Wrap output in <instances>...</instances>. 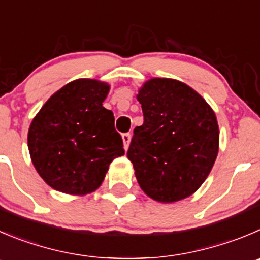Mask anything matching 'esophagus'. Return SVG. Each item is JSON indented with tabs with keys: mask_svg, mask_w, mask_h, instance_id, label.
<instances>
[{
	"mask_svg": "<svg viewBox=\"0 0 260 260\" xmlns=\"http://www.w3.org/2000/svg\"><path fill=\"white\" fill-rule=\"evenodd\" d=\"M130 139H132V135L128 134V133H125V134H122L123 148H125V150H127V148H128V144H130Z\"/></svg>",
	"mask_w": 260,
	"mask_h": 260,
	"instance_id": "1",
	"label": "esophagus"
}]
</instances>
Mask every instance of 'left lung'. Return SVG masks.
I'll return each instance as SVG.
<instances>
[{
    "label": "left lung",
    "mask_w": 260,
    "mask_h": 260,
    "mask_svg": "<svg viewBox=\"0 0 260 260\" xmlns=\"http://www.w3.org/2000/svg\"><path fill=\"white\" fill-rule=\"evenodd\" d=\"M137 98L144 122L134 128L127 158L140 187L160 203L190 197L218 154L216 113L199 93L175 79L145 81Z\"/></svg>",
    "instance_id": "1"
}]
</instances>
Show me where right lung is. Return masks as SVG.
Returning a JSON list of instances; mask_svg holds the SVG:
<instances>
[{
  "mask_svg": "<svg viewBox=\"0 0 260 260\" xmlns=\"http://www.w3.org/2000/svg\"><path fill=\"white\" fill-rule=\"evenodd\" d=\"M110 85L78 79L47 101L28 133L31 162L54 190L85 195L97 190L116 157L125 154L112 111L103 107Z\"/></svg>",
  "mask_w": 260,
  "mask_h": 260,
  "instance_id": "1",
  "label": "right lung"
}]
</instances>
